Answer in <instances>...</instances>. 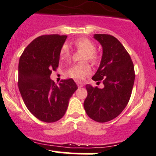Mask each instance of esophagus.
<instances>
[{"instance_id": "esophagus-1", "label": "esophagus", "mask_w": 156, "mask_h": 156, "mask_svg": "<svg viewBox=\"0 0 156 156\" xmlns=\"http://www.w3.org/2000/svg\"><path fill=\"white\" fill-rule=\"evenodd\" d=\"M76 84H77V86L79 88L80 87H83V84L82 83H80V82H78V83H76Z\"/></svg>"}]
</instances>
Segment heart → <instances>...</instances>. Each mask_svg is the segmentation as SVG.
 <instances>
[{
    "mask_svg": "<svg viewBox=\"0 0 156 156\" xmlns=\"http://www.w3.org/2000/svg\"><path fill=\"white\" fill-rule=\"evenodd\" d=\"M75 46L80 51H84L82 60H88L93 64L98 62L99 59L98 53L95 51V44L92 40L87 38H80L74 42ZM60 56L61 59H66L70 56V51L67 45H64L61 49ZM90 73V67L88 63L83 62L75 64L67 71V74L70 77L77 80H82Z\"/></svg>",
    "mask_w": 156,
    "mask_h": 156,
    "instance_id": "heart-1",
    "label": "heart"
}]
</instances>
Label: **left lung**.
Wrapping results in <instances>:
<instances>
[{
    "instance_id": "8db88e82",
    "label": "left lung",
    "mask_w": 156,
    "mask_h": 156,
    "mask_svg": "<svg viewBox=\"0 0 156 156\" xmlns=\"http://www.w3.org/2000/svg\"><path fill=\"white\" fill-rule=\"evenodd\" d=\"M94 38L102 46L99 67L92 76L103 83L99 89L86 85L88 95L84 108L90 118L104 123L117 118L130 100L135 80L134 66L130 55L113 35L95 34Z\"/></svg>"
}]
</instances>
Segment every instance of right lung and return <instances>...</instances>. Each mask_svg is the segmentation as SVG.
I'll use <instances>...</instances> for the list:
<instances>
[{
  "mask_svg": "<svg viewBox=\"0 0 156 156\" xmlns=\"http://www.w3.org/2000/svg\"><path fill=\"white\" fill-rule=\"evenodd\" d=\"M67 35H44L34 39L23 52L18 67V87L28 110L44 122L63 118L69 100L78 89L73 79L59 85L51 80L56 70L60 52Z\"/></svg>",
  "mask_w": 156,
  "mask_h": 156,
  "instance_id": "add662e5",
  "label": "right lung"
}]
</instances>
